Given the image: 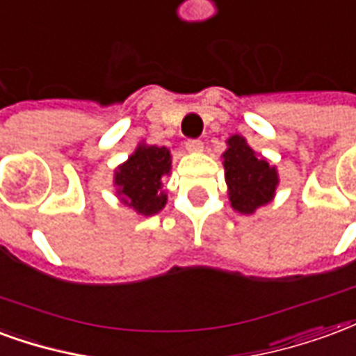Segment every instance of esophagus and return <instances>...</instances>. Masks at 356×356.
I'll list each match as a JSON object with an SVG mask.
<instances>
[{
  "label": "esophagus",
  "mask_w": 356,
  "mask_h": 356,
  "mask_svg": "<svg viewBox=\"0 0 356 356\" xmlns=\"http://www.w3.org/2000/svg\"><path fill=\"white\" fill-rule=\"evenodd\" d=\"M186 147L189 152H203V140L199 138H191L186 142Z\"/></svg>",
  "instance_id": "34e87169"
}]
</instances>
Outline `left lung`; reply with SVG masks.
Wrapping results in <instances>:
<instances>
[{
    "mask_svg": "<svg viewBox=\"0 0 356 356\" xmlns=\"http://www.w3.org/2000/svg\"><path fill=\"white\" fill-rule=\"evenodd\" d=\"M224 153L225 181L229 186V201L241 214H252L261 204L269 203L279 184L277 170L258 157L245 138L232 136Z\"/></svg>",
    "mask_w": 356,
    "mask_h": 356,
    "instance_id": "obj_1",
    "label": "left lung"
}]
</instances>
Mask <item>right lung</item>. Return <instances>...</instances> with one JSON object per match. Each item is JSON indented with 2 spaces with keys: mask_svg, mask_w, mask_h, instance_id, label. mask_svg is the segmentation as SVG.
<instances>
[{
  "mask_svg": "<svg viewBox=\"0 0 356 356\" xmlns=\"http://www.w3.org/2000/svg\"><path fill=\"white\" fill-rule=\"evenodd\" d=\"M168 170L170 152L167 147L140 146L115 172L121 201L144 216L159 212L167 203V195L161 191V178Z\"/></svg>",
  "mask_w": 356,
  "mask_h": 356,
  "instance_id": "add662e5",
  "label": "right lung"
}]
</instances>
